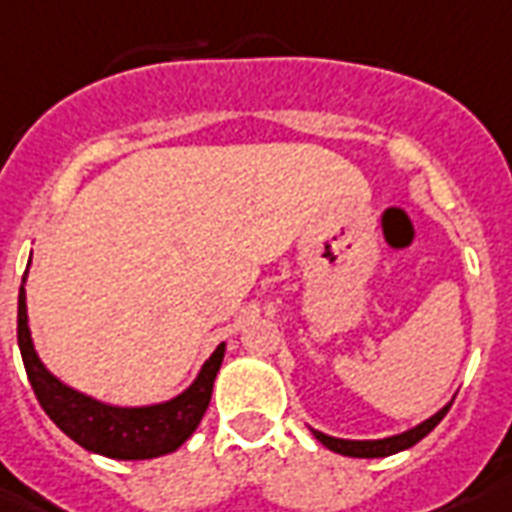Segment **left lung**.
<instances>
[{
	"mask_svg": "<svg viewBox=\"0 0 512 512\" xmlns=\"http://www.w3.org/2000/svg\"><path fill=\"white\" fill-rule=\"evenodd\" d=\"M451 408V400L441 411H435L433 417L425 419V422H419L417 427H411V430H403L398 435H387V438H376V441H350V438H334V435H326L310 427L312 435L318 438L326 449L336 451V454H342V457H358V459H376V457H390V454H398V451L411 449L414 443H419L425 438L430 430H433L443 417H446V411Z\"/></svg>",
	"mask_w": 512,
	"mask_h": 512,
	"instance_id": "1",
	"label": "left lung"
}]
</instances>
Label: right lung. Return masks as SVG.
<instances>
[{
	"mask_svg": "<svg viewBox=\"0 0 512 512\" xmlns=\"http://www.w3.org/2000/svg\"><path fill=\"white\" fill-rule=\"evenodd\" d=\"M31 267V259H29ZM18 293V347H21L23 366L34 387V395L45 408V414L69 435L82 449L112 459H154L181 449L197 425L205 417L211 403L213 382L219 374L221 360L227 352V342H221L213 355L194 376V382L162 403L146 406H114L79 392L61 382L50 368L42 363L29 328V307H26V277Z\"/></svg>",
	"mask_w": 512,
	"mask_h": 512,
	"instance_id": "add662e5",
	"label": "right lung"
}]
</instances>
